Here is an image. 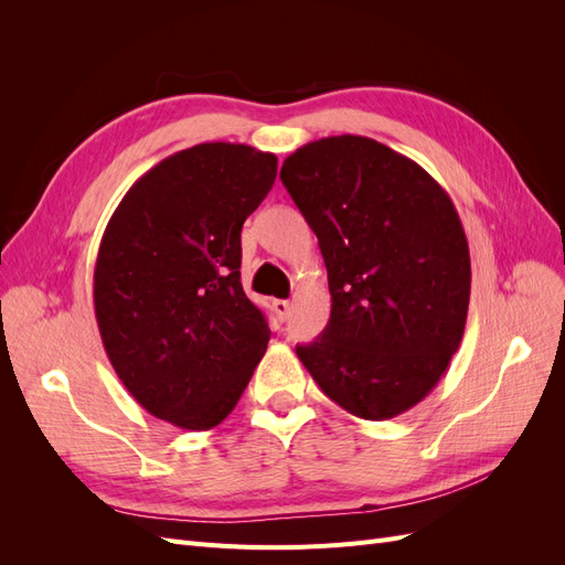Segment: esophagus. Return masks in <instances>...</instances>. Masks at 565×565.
<instances>
[{
  "label": "esophagus",
  "instance_id": "esophagus-1",
  "mask_svg": "<svg viewBox=\"0 0 565 565\" xmlns=\"http://www.w3.org/2000/svg\"><path fill=\"white\" fill-rule=\"evenodd\" d=\"M273 311H276L278 320H287V316H289V301L276 299V301H273Z\"/></svg>",
  "mask_w": 565,
  "mask_h": 565
}]
</instances>
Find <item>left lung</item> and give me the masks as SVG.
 I'll list each match as a JSON object with an SVG mask.
<instances>
[{
  "label": "left lung",
  "instance_id": "1",
  "mask_svg": "<svg viewBox=\"0 0 565 565\" xmlns=\"http://www.w3.org/2000/svg\"><path fill=\"white\" fill-rule=\"evenodd\" d=\"M280 179L328 268V328L299 361L324 396L382 422L415 407L446 374L465 334L469 243L440 183L367 136L295 150Z\"/></svg>",
  "mask_w": 565,
  "mask_h": 565
}]
</instances>
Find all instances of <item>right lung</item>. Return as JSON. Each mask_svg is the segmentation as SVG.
I'll list each match as a JSON object with an SVG mask.
<instances>
[{
    "mask_svg": "<svg viewBox=\"0 0 565 565\" xmlns=\"http://www.w3.org/2000/svg\"><path fill=\"white\" fill-rule=\"evenodd\" d=\"M278 174L245 143L164 158L113 212L94 311L119 382L152 417L207 431L241 401L270 330L241 282V233Z\"/></svg>",
    "mask_w": 565,
    "mask_h": 565,
    "instance_id": "add662e5",
    "label": "right lung"
}]
</instances>
